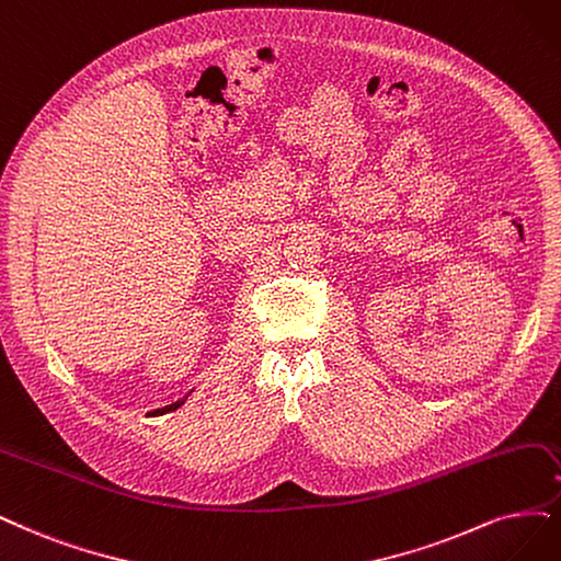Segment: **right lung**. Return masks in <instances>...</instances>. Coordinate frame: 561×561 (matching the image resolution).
I'll return each mask as SVG.
<instances>
[{
    "mask_svg": "<svg viewBox=\"0 0 561 561\" xmlns=\"http://www.w3.org/2000/svg\"><path fill=\"white\" fill-rule=\"evenodd\" d=\"M184 400H180V402H173V404H169V407H163V409H157L154 413H165V411H175L180 404H182Z\"/></svg>",
    "mask_w": 561,
    "mask_h": 561,
    "instance_id": "right-lung-1",
    "label": "right lung"
}]
</instances>
